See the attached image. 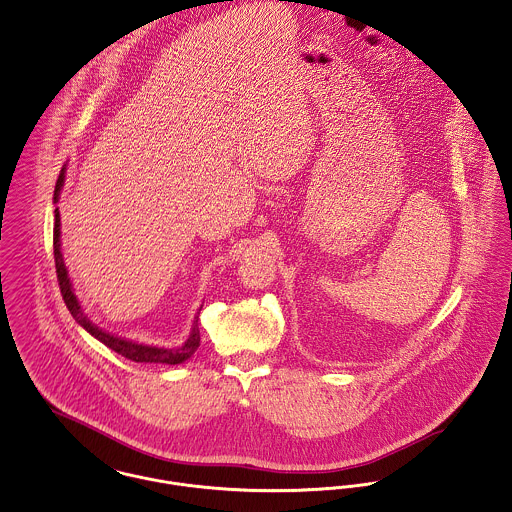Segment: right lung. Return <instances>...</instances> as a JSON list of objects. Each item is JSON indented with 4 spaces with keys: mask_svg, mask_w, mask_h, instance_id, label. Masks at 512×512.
<instances>
[{
    "mask_svg": "<svg viewBox=\"0 0 512 512\" xmlns=\"http://www.w3.org/2000/svg\"><path fill=\"white\" fill-rule=\"evenodd\" d=\"M65 181V168H61L60 178L56 181V191H54V203L60 201V191ZM54 259H56V272H58V282H60L61 296L69 309V313L73 315V319L85 329L91 332L96 340H100L102 344H106L108 348H112L114 352H118L127 360L137 361V363H166V365H178L181 361L189 360L195 350L199 348L201 336H199V327H197V317L193 323V329L189 338L181 344L180 348H158V346H147V344H137L131 340H125L120 336H114L110 332L102 331L100 327H96L92 321L87 319V315L81 309V303L77 300V296L73 294V286L71 280L67 276V269L63 263V255H61L60 241V209L54 211Z\"/></svg>",
    "mask_w": 512,
    "mask_h": 512,
    "instance_id": "obj_1",
    "label": "right lung"
}]
</instances>
